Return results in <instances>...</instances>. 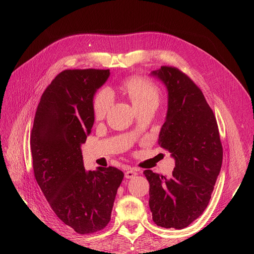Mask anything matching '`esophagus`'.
<instances>
[{
  "mask_svg": "<svg viewBox=\"0 0 254 254\" xmlns=\"http://www.w3.org/2000/svg\"><path fill=\"white\" fill-rule=\"evenodd\" d=\"M136 175H137V170H135V168H128V170L125 172V178L126 179L133 178V177Z\"/></svg>",
  "mask_w": 254,
  "mask_h": 254,
  "instance_id": "34e87169",
  "label": "esophagus"
}]
</instances>
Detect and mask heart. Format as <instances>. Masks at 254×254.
<instances>
[{
  "label": "heart",
  "instance_id": "1",
  "mask_svg": "<svg viewBox=\"0 0 254 254\" xmlns=\"http://www.w3.org/2000/svg\"><path fill=\"white\" fill-rule=\"evenodd\" d=\"M120 89L131 99L133 106L139 107L160 99L159 88L148 78L143 76H132L125 78L120 84ZM113 102L110 90L102 89L93 99V114L96 121H102L108 114Z\"/></svg>",
  "mask_w": 254,
  "mask_h": 254
}]
</instances>
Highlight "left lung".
I'll list each match as a JSON object with an SVG mask.
<instances>
[{"label": "left lung", "mask_w": 254, "mask_h": 254, "mask_svg": "<svg viewBox=\"0 0 254 254\" xmlns=\"http://www.w3.org/2000/svg\"><path fill=\"white\" fill-rule=\"evenodd\" d=\"M151 74L168 91L166 121L158 143L172 153L176 164L170 178L144 171L149 182V207L157 226L183 229L209 204L222 163L219 130L202 91L186 73L162 65Z\"/></svg>", "instance_id": "obj_1"}]
</instances>
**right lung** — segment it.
Wrapping results in <instances>:
<instances>
[{
  "label": "right lung",
  "mask_w": 254,
  "mask_h": 254,
  "mask_svg": "<svg viewBox=\"0 0 254 254\" xmlns=\"http://www.w3.org/2000/svg\"><path fill=\"white\" fill-rule=\"evenodd\" d=\"M109 70H64L44 90L30 132L37 183L65 225L79 234L104 229L124 173L117 167L84 170L80 145L94 123L93 96Z\"/></svg>",
  "instance_id": "right-lung-1"
}]
</instances>
